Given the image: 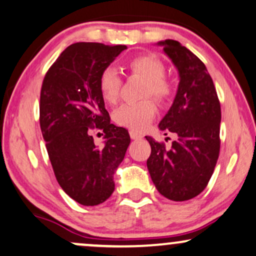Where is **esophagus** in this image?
<instances>
[{"instance_id":"34e87169","label":"esophagus","mask_w":256,"mask_h":256,"mask_svg":"<svg viewBox=\"0 0 256 256\" xmlns=\"http://www.w3.org/2000/svg\"><path fill=\"white\" fill-rule=\"evenodd\" d=\"M130 137H131V140H140V138L143 137V134H140V132H137V131L131 130L130 131Z\"/></svg>"}]
</instances>
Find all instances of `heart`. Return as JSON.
<instances>
[{
	"label": "heart",
	"instance_id": "obj_1",
	"mask_svg": "<svg viewBox=\"0 0 256 256\" xmlns=\"http://www.w3.org/2000/svg\"><path fill=\"white\" fill-rule=\"evenodd\" d=\"M128 68L131 73L146 79L143 95L152 96L162 102L171 95V86L164 78L165 67L152 55H138L128 60ZM98 89L102 98L108 104H116L122 89V78L113 68H106L98 78ZM156 114V106L152 100H143L140 102L124 104L119 106L113 113L116 124L134 131H142L150 124Z\"/></svg>",
	"mask_w": 256,
	"mask_h": 256
}]
</instances>
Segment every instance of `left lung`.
I'll use <instances>...</instances> for the list:
<instances>
[{"mask_svg":"<svg viewBox=\"0 0 256 256\" xmlns=\"http://www.w3.org/2000/svg\"><path fill=\"white\" fill-rule=\"evenodd\" d=\"M156 44L162 46L179 76L173 104L158 124L161 131L174 134L176 140L167 149L146 136L152 146L146 167L161 195L186 201L204 192L213 174L219 158L222 110L204 64L177 40Z\"/></svg>","mask_w":256,"mask_h":256,"instance_id":"8db88e82","label":"left lung"}]
</instances>
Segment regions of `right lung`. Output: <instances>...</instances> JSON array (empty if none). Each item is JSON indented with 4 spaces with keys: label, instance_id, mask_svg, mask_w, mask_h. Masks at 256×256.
Here are the masks:
<instances>
[{
    "label": "right lung",
    "instance_id": "right-lung-1",
    "mask_svg": "<svg viewBox=\"0 0 256 256\" xmlns=\"http://www.w3.org/2000/svg\"><path fill=\"white\" fill-rule=\"evenodd\" d=\"M126 46L74 43L67 46L44 77L40 124L55 177L70 198L98 206L114 192V173L131 140L128 130L110 122L98 78ZM104 130L98 148L90 132Z\"/></svg>",
    "mask_w": 256,
    "mask_h": 256
}]
</instances>
